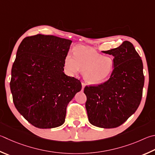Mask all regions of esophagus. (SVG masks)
Instances as JSON below:
<instances>
[{"label": "esophagus", "mask_w": 155, "mask_h": 155, "mask_svg": "<svg viewBox=\"0 0 155 155\" xmlns=\"http://www.w3.org/2000/svg\"><path fill=\"white\" fill-rule=\"evenodd\" d=\"M85 85H86V84L84 83V82H82V89H83L84 88H85Z\"/></svg>", "instance_id": "esophagus-1"}]
</instances>
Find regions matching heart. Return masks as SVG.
<instances>
[{"label":"heart","instance_id":"b5f03b06","mask_svg":"<svg viewBox=\"0 0 155 155\" xmlns=\"http://www.w3.org/2000/svg\"><path fill=\"white\" fill-rule=\"evenodd\" d=\"M64 65L70 74L84 71L87 82L97 84L107 79L113 72L114 62L108 56H103L92 49L78 46L74 48V55L68 53L64 60Z\"/></svg>","mask_w":155,"mask_h":155}]
</instances>
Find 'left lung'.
<instances>
[{"label": "left lung", "mask_w": 155, "mask_h": 155, "mask_svg": "<svg viewBox=\"0 0 155 155\" xmlns=\"http://www.w3.org/2000/svg\"><path fill=\"white\" fill-rule=\"evenodd\" d=\"M103 52L113 55L114 68L106 82L85 87V108L91 124L114 128L125 123L141 102L144 84L143 64L133 44L127 41Z\"/></svg>", "instance_id": "1"}]
</instances>
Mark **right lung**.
<instances>
[{
    "label": "right lung",
    "instance_id": "obj_1",
    "mask_svg": "<svg viewBox=\"0 0 155 155\" xmlns=\"http://www.w3.org/2000/svg\"><path fill=\"white\" fill-rule=\"evenodd\" d=\"M72 41L36 35L19 45L11 69L13 101L18 111L36 127L50 129L65 121L66 108L82 88L64 74V60Z\"/></svg>",
    "mask_w": 155,
    "mask_h": 155
}]
</instances>
